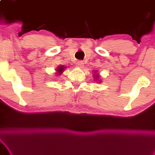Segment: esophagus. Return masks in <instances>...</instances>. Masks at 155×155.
<instances>
[{
	"label": "esophagus",
	"instance_id": "34e87169",
	"mask_svg": "<svg viewBox=\"0 0 155 155\" xmlns=\"http://www.w3.org/2000/svg\"><path fill=\"white\" fill-rule=\"evenodd\" d=\"M77 65L78 68H82L83 65V62H82V61H79V62H78L77 63Z\"/></svg>",
	"mask_w": 155,
	"mask_h": 155
}]
</instances>
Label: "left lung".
I'll return each instance as SVG.
<instances>
[{
	"instance_id": "obj_1",
	"label": "left lung",
	"mask_w": 155,
	"mask_h": 155,
	"mask_svg": "<svg viewBox=\"0 0 155 155\" xmlns=\"http://www.w3.org/2000/svg\"><path fill=\"white\" fill-rule=\"evenodd\" d=\"M98 75H97V76H96V78H98Z\"/></svg>"
}]
</instances>
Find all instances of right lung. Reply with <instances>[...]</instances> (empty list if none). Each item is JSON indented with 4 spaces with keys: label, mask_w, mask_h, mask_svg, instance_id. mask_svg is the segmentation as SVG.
I'll return each instance as SVG.
<instances>
[{
    "label": "right lung",
    "mask_w": 155,
    "mask_h": 155,
    "mask_svg": "<svg viewBox=\"0 0 155 155\" xmlns=\"http://www.w3.org/2000/svg\"><path fill=\"white\" fill-rule=\"evenodd\" d=\"M64 67L63 66H61V67H59L58 68H57V72H58L59 74H61V72H62V70H64Z\"/></svg>",
    "instance_id": "1"
}]
</instances>
